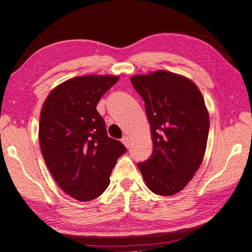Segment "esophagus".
Masks as SVG:
<instances>
[{
  "label": "esophagus",
  "mask_w": 252,
  "mask_h": 252,
  "mask_svg": "<svg viewBox=\"0 0 252 252\" xmlns=\"http://www.w3.org/2000/svg\"><path fill=\"white\" fill-rule=\"evenodd\" d=\"M122 142H123V144L125 145L126 147H129V145H130V140H129V136H127V135L123 136V139H122Z\"/></svg>",
  "instance_id": "obj_1"
}]
</instances>
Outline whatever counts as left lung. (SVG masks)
Returning <instances> with one entry per match:
<instances>
[{
  "label": "left lung",
  "mask_w": 252,
  "mask_h": 252,
  "mask_svg": "<svg viewBox=\"0 0 252 252\" xmlns=\"http://www.w3.org/2000/svg\"><path fill=\"white\" fill-rule=\"evenodd\" d=\"M130 81L145 102L154 142L151 157L138 167L152 192L173 195L203 162L210 125L203 95L192 81L165 70Z\"/></svg>",
  "instance_id": "left-lung-1"
}]
</instances>
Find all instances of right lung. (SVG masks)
I'll use <instances>...</instances> for the list:
<instances>
[{
	"label": "right lung",
	"instance_id": "add662e5",
	"mask_svg": "<svg viewBox=\"0 0 252 252\" xmlns=\"http://www.w3.org/2000/svg\"><path fill=\"white\" fill-rule=\"evenodd\" d=\"M118 81L114 75L73 78L53 89L43 105L39 140L44 161L58 185L75 200L100 196L118 158L127 151L107 135L96 110Z\"/></svg>",
	"mask_w": 252,
	"mask_h": 252
}]
</instances>
